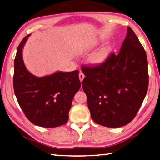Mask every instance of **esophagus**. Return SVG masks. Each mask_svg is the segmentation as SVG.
Listing matches in <instances>:
<instances>
[{
	"mask_svg": "<svg viewBox=\"0 0 160 160\" xmlns=\"http://www.w3.org/2000/svg\"><path fill=\"white\" fill-rule=\"evenodd\" d=\"M79 79L81 81V82H82L83 79H84V77H85V75H84L82 72H80L79 74Z\"/></svg>",
	"mask_w": 160,
	"mask_h": 160,
	"instance_id": "34e87169",
	"label": "esophagus"
}]
</instances>
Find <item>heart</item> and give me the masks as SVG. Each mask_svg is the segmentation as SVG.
Masks as SVG:
<instances>
[{
    "label": "heart",
    "mask_w": 160,
    "mask_h": 160,
    "mask_svg": "<svg viewBox=\"0 0 160 160\" xmlns=\"http://www.w3.org/2000/svg\"><path fill=\"white\" fill-rule=\"evenodd\" d=\"M109 53V47L104 46L99 48L90 56L88 61L92 65H100L106 61Z\"/></svg>",
    "instance_id": "1"
}]
</instances>
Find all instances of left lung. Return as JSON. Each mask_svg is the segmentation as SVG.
<instances>
[{
    "label": "left lung",
    "instance_id": "left-lung-1",
    "mask_svg": "<svg viewBox=\"0 0 160 160\" xmlns=\"http://www.w3.org/2000/svg\"><path fill=\"white\" fill-rule=\"evenodd\" d=\"M82 82L90 116L99 125L120 128L136 116L148 87L145 50L133 30L128 33L118 54L112 53L97 66H81Z\"/></svg>",
    "mask_w": 160,
    "mask_h": 160
}]
</instances>
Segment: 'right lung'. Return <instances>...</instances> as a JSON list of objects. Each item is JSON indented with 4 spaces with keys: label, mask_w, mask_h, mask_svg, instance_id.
<instances>
[{
    "label": "right lung",
    "mask_w": 160,
    "mask_h": 160,
    "mask_svg": "<svg viewBox=\"0 0 160 160\" xmlns=\"http://www.w3.org/2000/svg\"><path fill=\"white\" fill-rule=\"evenodd\" d=\"M30 35L21 42L15 56V95L24 114L33 124L47 128L58 127L68 122L72 99L81 87L79 71H58L42 77L32 74L22 57V49Z\"/></svg>",
    "instance_id": "add662e5"
}]
</instances>
